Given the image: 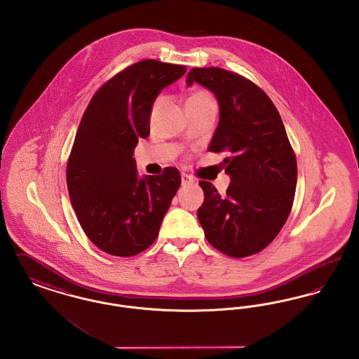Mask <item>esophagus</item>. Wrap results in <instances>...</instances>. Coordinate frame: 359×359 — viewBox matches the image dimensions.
Returning a JSON list of instances; mask_svg holds the SVG:
<instances>
[{"instance_id": "obj_1", "label": "esophagus", "mask_w": 359, "mask_h": 359, "mask_svg": "<svg viewBox=\"0 0 359 359\" xmlns=\"http://www.w3.org/2000/svg\"><path fill=\"white\" fill-rule=\"evenodd\" d=\"M181 181H182V185H184V187L193 185V184H194V180H193L190 175H188V174H185V172L181 174Z\"/></svg>"}]
</instances>
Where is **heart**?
Segmentation results:
<instances>
[{"mask_svg":"<svg viewBox=\"0 0 359 359\" xmlns=\"http://www.w3.org/2000/svg\"><path fill=\"white\" fill-rule=\"evenodd\" d=\"M161 98H158V101H159ZM204 101H208V102H215V98H213V95H210L208 90H204V89H200V90H194L193 93H190V95L188 97V100H187V104H193V102H204Z\"/></svg>","mask_w":359,"mask_h":359,"instance_id":"obj_1","label":"heart"}]
</instances>
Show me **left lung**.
Segmentation results:
<instances>
[{
  "label": "left lung",
  "instance_id": "1",
  "mask_svg": "<svg viewBox=\"0 0 359 359\" xmlns=\"http://www.w3.org/2000/svg\"><path fill=\"white\" fill-rule=\"evenodd\" d=\"M200 83L213 92L220 120L210 152L224 159L231 184L220 196L200 181L204 203L197 217L210 245L232 258L261 252L283 229L292 210L297 162L276 105L245 76L220 67H194L188 86Z\"/></svg>",
  "mask_w": 359,
  "mask_h": 359
}]
</instances>
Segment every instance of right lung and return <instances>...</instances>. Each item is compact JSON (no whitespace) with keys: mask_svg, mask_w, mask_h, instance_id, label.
<instances>
[{"mask_svg":"<svg viewBox=\"0 0 359 359\" xmlns=\"http://www.w3.org/2000/svg\"><path fill=\"white\" fill-rule=\"evenodd\" d=\"M185 72L155 59L136 62L95 92L81 118L67 190L83 232L107 254L127 258L149 248L181 185L175 168L139 180L133 150L150 135L154 100Z\"/></svg>","mask_w":359,"mask_h":359,"instance_id":"right-lung-1","label":"right lung"}]
</instances>
